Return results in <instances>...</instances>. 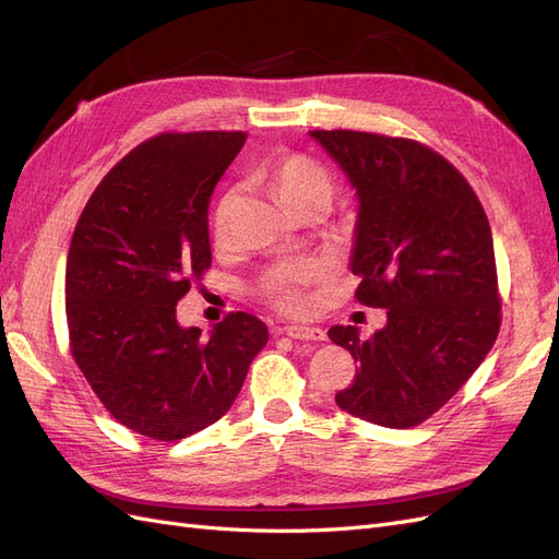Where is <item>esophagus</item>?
I'll return each mask as SVG.
<instances>
[{
  "mask_svg": "<svg viewBox=\"0 0 559 559\" xmlns=\"http://www.w3.org/2000/svg\"><path fill=\"white\" fill-rule=\"evenodd\" d=\"M282 333H286L294 341H310V343H324L326 333L319 326H284Z\"/></svg>",
  "mask_w": 559,
  "mask_h": 559,
  "instance_id": "1",
  "label": "esophagus"
}]
</instances>
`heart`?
I'll return each instance as SVG.
<instances>
[{
    "label": "heart",
    "instance_id": "1",
    "mask_svg": "<svg viewBox=\"0 0 559 559\" xmlns=\"http://www.w3.org/2000/svg\"><path fill=\"white\" fill-rule=\"evenodd\" d=\"M257 177L270 186V191L286 210L298 212L306 207H329L335 195V181L324 165L300 154H284L263 163ZM240 205V191L228 189L214 210L212 233L218 247H226L233 240V218ZM326 265L317 259L306 261H282L270 265L261 277V292L282 312H306L310 298L306 286L324 280Z\"/></svg>",
    "mask_w": 559,
    "mask_h": 559
}]
</instances>
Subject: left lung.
Instances as JSON below:
<instances>
[{
    "label": "left lung",
    "mask_w": 559,
    "mask_h": 559,
    "mask_svg": "<svg viewBox=\"0 0 559 559\" xmlns=\"http://www.w3.org/2000/svg\"><path fill=\"white\" fill-rule=\"evenodd\" d=\"M359 195L352 273L361 306L386 326L329 337L359 364L335 403L354 417L411 429L460 392L501 326L492 230L476 191L427 144L359 130H312Z\"/></svg>",
    "instance_id": "1"
}]
</instances>
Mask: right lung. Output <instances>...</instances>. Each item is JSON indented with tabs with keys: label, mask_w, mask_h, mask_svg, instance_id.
Returning a JSON list of instances; mask_svg holds the SVG:
<instances>
[{
	"label": "right lung",
	"mask_w": 559,
	"mask_h": 559,
	"mask_svg": "<svg viewBox=\"0 0 559 559\" xmlns=\"http://www.w3.org/2000/svg\"><path fill=\"white\" fill-rule=\"evenodd\" d=\"M242 130L160 132L118 160L83 207L64 273L70 352L123 427L173 443L224 417L267 326L230 312L210 337L177 302L212 265L207 207Z\"/></svg>",
	"instance_id": "obj_1"
}]
</instances>
